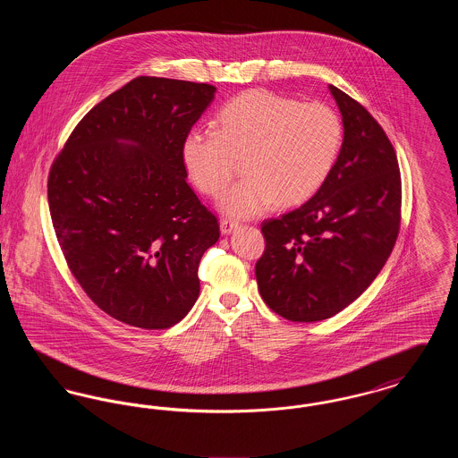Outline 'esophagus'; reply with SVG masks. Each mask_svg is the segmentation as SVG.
I'll return each instance as SVG.
<instances>
[{"label":"esophagus","instance_id":"34e87169","mask_svg":"<svg viewBox=\"0 0 458 458\" xmlns=\"http://www.w3.org/2000/svg\"><path fill=\"white\" fill-rule=\"evenodd\" d=\"M239 226V223L235 219L221 218L219 221V230L221 233H230L232 230H235Z\"/></svg>","mask_w":458,"mask_h":458}]
</instances>
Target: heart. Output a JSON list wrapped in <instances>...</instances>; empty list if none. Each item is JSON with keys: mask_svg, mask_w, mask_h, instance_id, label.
Returning a JSON list of instances; mask_svg holds the SVG:
<instances>
[{"mask_svg": "<svg viewBox=\"0 0 458 458\" xmlns=\"http://www.w3.org/2000/svg\"><path fill=\"white\" fill-rule=\"evenodd\" d=\"M219 129L194 127L182 142V159L192 183L216 197L237 174L219 208L252 218L278 199L292 206L314 196L333 172L344 146L340 114L325 103H301L284 94L254 89L226 103Z\"/></svg>", "mask_w": 458, "mask_h": 458, "instance_id": "obj_1", "label": "heart"}]
</instances>
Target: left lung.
Here are the masks:
<instances>
[{
	"instance_id": "8db88e82",
	"label": "left lung",
	"mask_w": 458,
	"mask_h": 458,
	"mask_svg": "<svg viewBox=\"0 0 458 458\" xmlns=\"http://www.w3.org/2000/svg\"><path fill=\"white\" fill-rule=\"evenodd\" d=\"M344 120L340 157L321 189L282 218L262 221L256 278L288 321H323L352 304L383 269L400 230L402 178L388 135L335 86Z\"/></svg>"
}]
</instances>
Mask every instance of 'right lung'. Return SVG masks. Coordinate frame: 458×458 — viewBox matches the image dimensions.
<instances>
[{
	"label": "right lung",
	"instance_id": "obj_1",
	"mask_svg": "<svg viewBox=\"0 0 458 458\" xmlns=\"http://www.w3.org/2000/svg\"><path fill=\"white\" fill-rule=\"evenodd\" d=\"M215 92L137 77L89 111L51 165L47 202L66 264L125 325L166 329L196 304L219 223L185 180L182 142Z\"/></svg>",
	"mask_w": 458,
	"mask_h": 458
}]
</instances>
